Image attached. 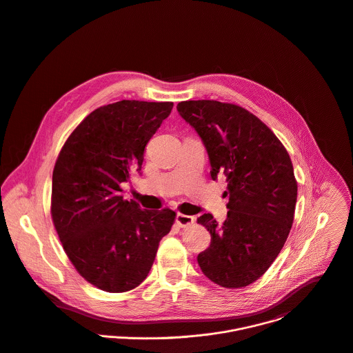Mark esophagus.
<instances>
[{"label": "esophagus", "mask_w": 353, "mask_h": 353, "mask_svg": "<svg viewBox=\"0 0 353 353\" xmlns=\"http://www.w3.org/2000/svg\"><path fill=\"white\" fill-rule=\"evenodd\" d=\"M195 221V218L192 215H185V214H181V212H177L176 215V222L181 226V228H185V226H190L192 225Z\"/></svg>", "instance_id": "34e87169"}]
</instances>
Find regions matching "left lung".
Listing matches in <instances>:
<instances>
[{
  "mask_svg": "<svg viewBox=\"0 0 353 353\" xmlns=\"http://www.w3.org/2000/svg\"><path fill=\"white\" fill-rule=\"evenodd\" d=\"M177 112L203 141L212 180L223 173L228 181L225 222L212 214L198 218L212 234L198 263L223 288L247 286L272 266L292 228L297 199L292 161L272 130L237 105L184 101Z\"/></svg>",
  "mask_w": 353,
  "mask_h": 353,
  "instance_id": "obj_1",
  "label": "left lung"
}]
</instances>
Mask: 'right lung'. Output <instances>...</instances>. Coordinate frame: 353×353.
Segmentation results:
<instances>
[{"label":"right lung","instance_id":"add662e5","mask_svg":"<svg viewBox=\"0 0 353 353\" xmlns=\"http://www.w3.org/2000/svg\"><path fill=\"white\" fill-rule=\"evenodd\" d=\"M173 102L120 101L90 113L63 145L53 170L52 218L79 274L112 293L147 277L176 212L125 201L121 183L141 173L144 147Z\"/></svg>","mask_w":353,"mask_h":353}]
</instances>
